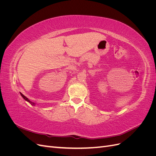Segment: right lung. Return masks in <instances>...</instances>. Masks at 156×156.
<instances>
[{
  "mask_svg": "<svg viewBox=\"0 0 156 156\" xmlns=\"http://www.w3.org/2000/svg\"><path fill=\"white\" fill-rule=\"evenodd\" d=\"M21 96L23 98H24L25 99V100H26V101H27L28 102H29L30 103H31V104H32V105H34V103H33V102H32V101H30L29 100V99H28L27 97H25L24 95H23V94H22L21 93Z\"/></svg>",
  "mask_w": 156,
  "mask_h": 156,
  "instance_id": "add662e5",
  "label": "right lung"
}]
</instances>
